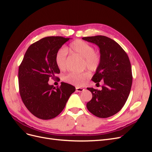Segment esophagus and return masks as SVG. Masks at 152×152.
<instances>
[{
  "instance_id": "34e87169",
  "label": "esophagus",
  "mask_w": 152,
  "mask_h": 152,
  "mask_svg": "<svg viewBox=\"0 0 152 152\" xmlns=\"http://www.w3.org/2000/svg\"><path fill=\"white\" fill-rule=\"evenodd\" d=\"M84 90V89L82 88V87H76V91L77 92H82V91H83Z\"/></svg>"
}]
</instances>
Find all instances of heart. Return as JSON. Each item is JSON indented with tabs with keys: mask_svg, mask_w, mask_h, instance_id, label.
<instances>
[{
	"mask_svg": "<svg viewBox=\"0 0 152 152\" xmlns=\"http://www.w3.org/2000/svg\"><path fill=\"white\" fill-rule=\"evenodd\" d=\"M67 50L72 53L79 55L84 58V66L90 71L95 72L98 69L102 62V56L96 52L93 45L84 40L77 39L69 45ZM67 50L65 48L59 49L55 55V63L60 70L66 68ZM90 75L88 72L70 73L63 77V80L67 83L75 86H82Z\"/></svg>",
	"mask_w": 152,
	"mask_h": 152,
	"instance_id": "b5f03b06",
	"label": "heart"
}]
</instances>
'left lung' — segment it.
I'll list each match as a JSON object with an SVG mask.
<instances>
[{"instance_id": "1", "label": "left lung", "mask_w": 152, "mask_h": 152, "mask_svg": "<svg viewBox=\"0 0 152 152\" xmlns=\"http://www.w3.org/2000/svg\"><path fill=\"white\" fill-rule=\"evenodd\" d=\"M82 39L99 47L102 62L92 80L96 84L104 82L102 90L87 87L93 98L87 103V108L98 117H111L122 109L130 93L132 76L129 59L121 45L107 37L97 35Z\"/></svg>"}]
</instances>
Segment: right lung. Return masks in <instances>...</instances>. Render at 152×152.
<instances>
[{
  "mask_svg": "<svg viewBox=\"0 0 152 152\" xmlns=\"http://www.w3.org/2000/svg\"><path fill=\"white\" fill-rule=\"evenodd\" d=\"M70 40L63 37H47L30 45L19 66L20 94L25 107L34 116L49 120L58 116L65 108L74 86L61 82L59 87L49 85L60 73L55 55ZM59 80V78H58Z\"/></svg>",
  "mask_w": 152,
  "mask_h": 152,
  "instance_id": "add662e5",
  "label": "right lung"
}]
</instances>
